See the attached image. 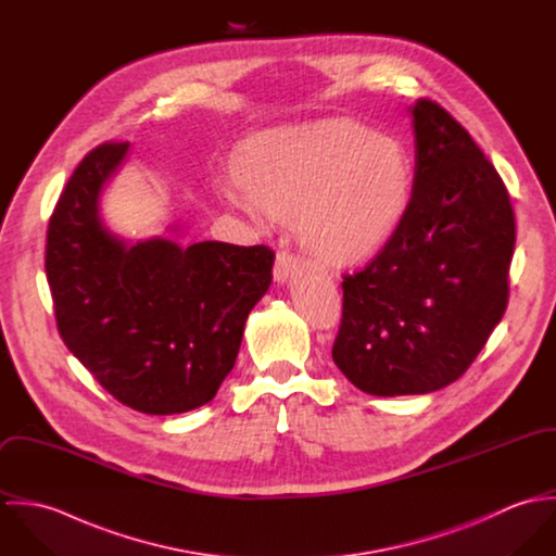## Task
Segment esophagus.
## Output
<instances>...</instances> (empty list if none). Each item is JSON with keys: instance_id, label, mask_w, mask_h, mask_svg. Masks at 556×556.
Instances as JSON below:
<instances>
[{"instance_id": "obj_1", "label": "esophagus", "mask_w": 556, "mask_h": 556, "mask_svg": "<svg viewBox=\"0 0 556 556\" xmlns=\"http://www.w3.org/2000/svg\"><path fill=\"white\" fill-rule=\"evenodd\" d=\"M298 271H300V258L293 252H289V250H280L276 254V263H274V278L278 282H287Z\"/></svg>"}]
</instances>
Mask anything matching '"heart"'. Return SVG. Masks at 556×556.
Segmentation results:
<instances>
[{
  "label": "heart",
  "mask_w": 556,
  "mask_h": 556,
  "mask_svg": "<svg viewBox=\"0 0 556 556\" xmlns=\"http://www.w3.org/2000/svg\"><path fill=\"white\" fill-rule=\"evenodd\" d=\"M238 177L223 188L233 207L254 223L300 214L302 241L333 265L377 254L402 223L413 186L402 148L349 119L252 137Z\"/></svg>",
  "instance_id": "obj_1"
}]
</instances>
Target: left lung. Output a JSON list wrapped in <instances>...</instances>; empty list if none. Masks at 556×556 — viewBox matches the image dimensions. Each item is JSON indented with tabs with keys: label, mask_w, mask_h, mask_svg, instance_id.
<instances>
[{
	"label": "left lung",
	"mask_w": 556,
	"mask_h": 556,
	"mask_svg": "<svg viewBox=\"0 0 556 556\" xmlns=\"http://www.w3.org/2000/svg\"><path fill=\"white\" fill-rule=\"evenodd\" d=\"M413 192L402 223L344 274L331 357L372 396L437 392L460 379L505 315L516 218L471 135L437 102L410 106Z\"/></svg>",
	"instance_id": "obj_1"
}]
</instances>
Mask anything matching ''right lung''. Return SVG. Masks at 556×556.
Returning <instances> with one entry per match:
<instances>
[{"instance_id": "add662e5", "label": "right lung", "mask_w": 556, "mask_h": 556, "mask_svg": "<svg viewBox=\"0 0 556 556\" xmlns=\"http://www.w3.org/2000/svg\"><path fill=\"white\" fill-rule=\"evenodd\" d=\"M130 143L80 160L47 231L45 269L64 344L122 404L186 413L233 370L243 325L271 285L274 250L170 239L128 245L100 218V192Z\"/></svg>"}]
</instances>
